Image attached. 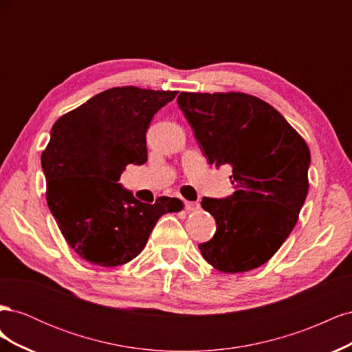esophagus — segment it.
Instances as JSON below:
<instances>
[{
	"mask_svg": "<svg viewBox=\"0 0 352 352\" xmlns=\"http://www.w3.org/2000/svg\"><path fill=\"white\" fill-rule=\"evenodd\" d=\"M186 211H197L199 208V204L195 201H185Z\"/></svg>",
	"mask_w": 352,
	"mask_h": 352,
	"instance_id": "34e87169",
	"label": "esophagus"
}]
</instances>
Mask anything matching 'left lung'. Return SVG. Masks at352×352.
<instances>
[{"label":"left lung","instance_id":"1","mask_svg":"<svg viewBox=\"0 0 352 352\" xmlns=\"http://www.w3.org/2000/svg\"><path fill=\"white\" fill-rule=\"evenodd\" d=\"M177 104L208 163L232 166L235 192L201 201L217 225L199 243L202 257L223 273L257 269L296 225L310 150L278 110L252 95L180 92Z\"/></svg>","mask_w":352,"mask_h":352}]
</instances>
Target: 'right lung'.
<instances>
[{
  "label": "right lung",
  "instance_id": "obj_1",
  "mask_svg": "<svg viewBox=\"0 0 352 352\" xmlns=\"http://www.w3.org/2000/svg\"><path fill=\"white\" fill-rule=\"evenodd\" d=\"M176 91L111 88L61 116L51 129L41 164L47 202L70 248L102 267L140 255L155 223L184 202L160 197L138 201L120 184L127 164L146 162V129Z\"/></svg>",
  "mask_w": 352,
  "mask_h": 352
}]
</instances>
